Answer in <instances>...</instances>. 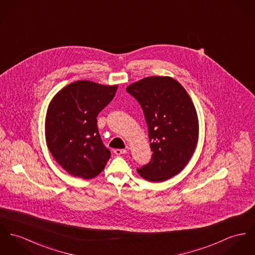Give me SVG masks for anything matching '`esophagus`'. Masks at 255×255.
Returning a JSON list of instances; mask_svg holds the SVG:
<instances>
[{
    "label": "esophagus",
    "mask_w": 255,
    "mask_h": 255,
    "mask_svg": "<svg viewBox=\"0 0 255 255\" xmlns=\"http://www.w3.org/2000/svg\"><path fill=\"white\" fill-rule=\"evenodd\" d=\"M126 152H127L126 149H119V148H117V149L114 150V153H115L116 155H121V154H124V153H126Z\"/></svg>",
    "instance_id": "esophagus-1"
}]
</instances>
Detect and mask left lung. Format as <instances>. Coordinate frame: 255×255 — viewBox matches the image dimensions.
I'll list each match as a JSON object with an SVG mask.
<instances>
[{
	"label": "left lung",
	"instance_id": "8db88e82",
	"mask_svg": "<svg viewBox=\"0 0 255 255\" xmlns=\"http://www.w3.org/2000/svg\"><path fill=\"white\" fill-rule=\"evenodd\" d=\"M126 91L140 105L148 129L151 160L137 168L143 178L161 182L178 174L196 148L198 118L186 90L176 79L150 77Z\"/></svg>",
	"mask_w": 255,
	"mask_h": 255
}]
</instances>
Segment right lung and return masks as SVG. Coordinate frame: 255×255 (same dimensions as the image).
<instances>
[{"label":"right lung","mask_w":255,"mask_h":255,"mask_svg":"<svg viewBox=\"0 0 255 255\" xmlns=\"http://www.w3.org/2000/svg\"><path fill=\"white\" fill-rule=\"evenodd\" d=\"M117 90L118 85L79 80L52 99L45 119L46 143L52 156L70 175L93 178L111 158L99 134L97 117Z\"/></svg>","instance_id":"obj_1"}]
</instances>
